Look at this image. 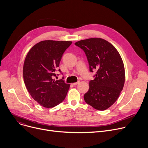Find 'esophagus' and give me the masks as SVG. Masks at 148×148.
I'll use <instances>...</instances> for the list:
<instances>
[{"label":"esophagus","mask_w":148,"mask_h":148,"mask_svg":"<svg viewBox=\"0 0 148 148\" xmlns=\"http://www.w3.org/2000/svg\"><path fill=\"white\" fill-rule=\"evenodd\" d=\"M78 83H80V82H79V81L77 82H76V83H73V85H74V86H75V85L78 84Z\"/></svg>","instance_id":"esophagus-1"}]
</instances>
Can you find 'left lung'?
<instances>
[{
    "mask_svg": "<svg viewBox=\"0 0 148 148\" xmlns=\"http://www.w3.org/2000/svg\"><path fill=\"white\" fill-rule=\"evenodd\" d=\"M75 45L85 52L90 71H96L84 99L95 109L105 110L117 100L124 85L122 58L116 48L103 38H87Z\"/></svg>",
    "mask_w": 148,
    "mask_h": 148,
    "instance_id": "left-lung-1",
    "label": "left lung"
}]
</instances>
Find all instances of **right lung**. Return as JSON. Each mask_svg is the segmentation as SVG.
I'll return each instance as SVG.
<instances>
[{"label":"right lung","mask_w":148,"mask_h":148,"mask_svg":"<svg viewBox=\"0 0 148 148\" xmlns=\"http://www.w3.org/2000/svg\"><path fill=\"white\" fill-rule=\"evenodd\" d=\"M71 41L44 40L28 52L23 66V78L29 93L41 106L50 108L61 103L70 84L62 79L55 80L63 53ZM58 71L61 73L59 69Z\"/></svg>","instance_id":"obj_1"}]
</instances>
